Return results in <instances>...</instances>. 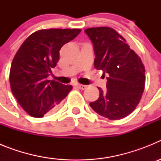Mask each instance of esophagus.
<instances>
[{
	"instance_id": "34e87169",
	"label": "esophagus",
	"mask_w": 161,
	"mask_h": 161,
	"mask_svg": "<svg viewBox=\"0 0 161 161\" xmlns=\"http://www.w3.org/2000/svg\"><path fill=\"white\" fill-rule=\"evenodd\" d=\"M75 85H76V87H77L78 89H86V87H87L86 85H80V84H79V83L75 84Z\"/></svg>"
}]
</instances>
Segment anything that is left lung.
Wrapping results in <instances>:
<instances>
[{"label": "left lung", "instance_id": "left-lung-1", "mask_svg": "<svg viewBox=\"0 0 161 161\" xmlns=\"http://www.w3.org/2000/svg\"><path fill=\"white\" fill-rule=\"evenodd\" d=\"M94 50V67L107 76L106 90L99 89V97L89 106L110 120L123 119L136 109L145 85V68L137 54L116 31L109 27L85 31Z\"/></svg>", "mask_w": 161, "mask_h": 161}]
</instances>
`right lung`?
Listing matches in <instances>:
<instances>
[{
  "label": "right lung",
  "mask_w": 161,
  "mask_h": 161,
  "mask_svg": "<svg viewBox=\"0 0 161 161\" xmlns=\"http://www.w3.org/2000/svg\"><path fill=\"white\" fill-rule=\"evenodd\" d=\"M80 29L40 30L33 33L20 47L13 59L9 73L11 91L20 106L35 118L57 109L72 90L47 80L59 59V51L76 38Z\"/></svg>",
  "instance_id": "1"
}]
</instances>
